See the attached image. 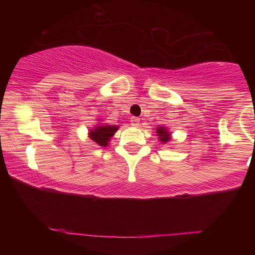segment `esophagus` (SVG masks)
<instances>
[{"label": "esophagus", "mask_w": 255, "mask_h": 255, "mask_svg": "<svg viewBox=\"0 0 255 255\" xmlns=\"http://www.w3.org/2000/svg\"><path fill=\"white\" fill-rule=\"evenodd\" d=\"M139 123H140V120L138 117H131V125L132 127H139Z\"/></svg>", "instance_id": "34e87169"}]
</instances>
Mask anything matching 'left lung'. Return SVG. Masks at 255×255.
<instances>
[{
    "mask_svg": "<svg viewBox=\"0 0 255 255\" xmlns=\"http://www.w3.org/2000/svg\"><path fill=\"white\" fill-rule=\"evenodd\" d=\"M156 134H158L159 140L163 142V144H166V142H168L170 140V133L166 128L163 127L156 128Z\"/></svg>",
    "mask_w": 255,
    "mask_h": 255,
    "instance_id": "8db88e82",
    "label": "left lung"
}]
</instances>
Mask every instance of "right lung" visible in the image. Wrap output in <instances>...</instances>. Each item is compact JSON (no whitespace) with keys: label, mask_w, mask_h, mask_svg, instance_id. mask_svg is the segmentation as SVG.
Wrapping results in <instances>:
<instances>
[{"label":"right lung","mask_w":255,"mask_h":255,"mask_svg":"<svg viewBox=\"0 0 255 255\" xmlns=\"http://www.w3.org/2000/svg\"><path fill=\"white\" fill-rule=\"evenodd\" d=\"M118 128H120V127H117V125L101 124L89 131V138L95 141L97 145L107 146L109 144L110 138L116 133Z\"/></svg>","instance_id":"right-lung-1"}]
</instances>
